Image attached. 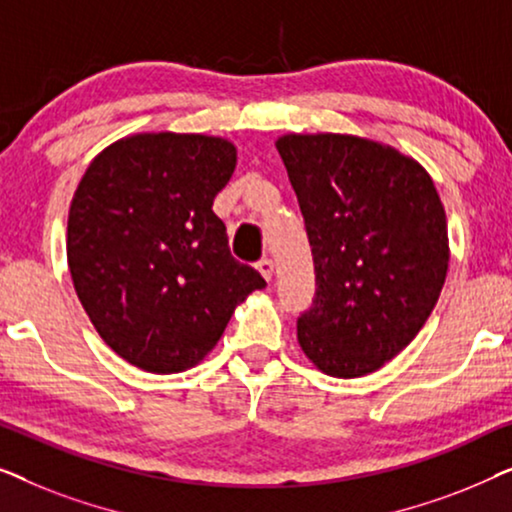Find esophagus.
Returning a JSON list of instances; mask_svg holds the SVG:
<instances>
[{
  "instance_id": "obj_1",
  "label": "esophagus",
  "mask_w": 512,
  "mask_h": 512,
  "mask_svg": "<svg viewBox=\"0 0 512 512\" xmlns=\"http://www.w3.org/2000/svg\"><path fill=\"white\" fill-rule=\"evenodd\" d=\"M256 270L261 272L263 279H272V272H275V263H272V258H261V261L256 263Z\"/></svg>"
}]
</instances>
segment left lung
Returning <instances> with one entry per match:
<instances>
[{
    "instance_id": "obj_1",
    "label": "left lung",
    "mask_w": 512,
    "mask_h": 512,
    "mask_svg": "<svg viewBox=\"0 0 512 512\" xmlns=\"http://www.w3.org/2000/svg\"><path fill=\"white\" fill-rule=\"evenodd\" d=\"M314 261L298 342L333 377L375 373L415 340L438 303L450 247L426 170L352 135L277 139Z\"/></svg>"
}]
</instances>
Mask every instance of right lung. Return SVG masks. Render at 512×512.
<instances>
[{
    "label": "right lung",
    "instance_id": "obj_1",
    "mask_svg": "<svg viewBox=\"0 0 512 512\" xmlns=\"http://www.w3.org/2000/svg\"><path fill=\"white\" fill-rule=\"evenodd\" d=\"M228 139L132 135L104 149L76 188L67 263L100 338L132 366L193 368L265 279L235 261L216 193L235 172Z\"/></svg>",
    "mask_w": 512,
    "mask_h": 512
}]
</instances>
